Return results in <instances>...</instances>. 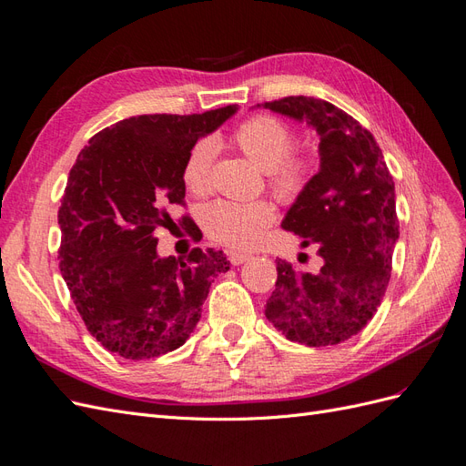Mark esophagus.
Instances as JSON below:
<instances>
[{
    "label": "esophagus",
    "instance_id": "1",
    "mask_svg": "<svg viewBox=\"0 0 466 466\" xmlns=\"http://www.w3.org/2000/svg\"><path fill=\"white\" fill-rule=\"evenodd\" d=\"M227 258L231 260V265H243L245 260L251 258V255H248V253H239V251H229V253H227Z\"/></svg>",
    "mask_w": 466,
    "mask_h": 466
}]
</instances>
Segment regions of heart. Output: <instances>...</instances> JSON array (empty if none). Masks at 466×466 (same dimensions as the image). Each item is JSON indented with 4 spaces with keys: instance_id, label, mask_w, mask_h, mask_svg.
I'll use <instances>...</instances> for the list:
<instances>
[{
    "instance_id": "heart-1",
    "label": "heart",
    "mask_w": 466,
    "mask_h": 466,
    "mask_svg": "<svg viewBox=\"0 0 466 466\" xmlns=\"http://www.w3.org/2000/svg\"><path fill=\"white\" fill-rule=\"evenodd\" d=\"M233 140L243 154L263 169L268 186L280 198H294L304 187L312 169V156L294 152V130L279 116L255 115L233 130ZM215 142L199 138L181 166L184 186L196 196H206L213 186ZM275 221V206L267 199H218L203 211V227L213 241L231 248H251Z\"/></svg>"
}]
</instances>
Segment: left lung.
Masks as SVG:
<instances>
[{"instance_id": "obj_1", "label": "left lung", "mask_w": 466, "mask_h": 466, "mask_svg": "<svg viewBox=\"0 0 466 466\" xmlns=\"http://www.w3.org/2000/svg\"><path fill=\"white\" fill-rule=\"evenodd\" d=\"M263 108L304 120L320 136L319 174L287 211L282 229L302 237L304 247H319L324 260L319 272H300L279 258L265 316L292 342H346L378 312L391 277L400 237L393 177L371 132L330 102L287 96Z\"/></svg>"}]
</instances>
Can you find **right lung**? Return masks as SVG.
<instances>
[{
  "label": "right lung",
  "mask_w": 466,
  "mask_h": 466,
  "mask_svg": "<svg viewBox=\"0 0 466 466\" xmlns=\"http://www.w3.org/2000/svg\"><path fill=\"white\" fill-rule=\"evenodd\" d=\"M237 112L142 115L88 140L59 208V267L86 330L112 354L150 360L184 346L213 279L229 270L215 248L157 257L156 231L184 206L181 166L201 136ZM186 221V218H184Z\"/></svg>",
  "instance_id": "obj_1"
}]
</instances>
